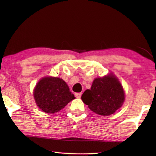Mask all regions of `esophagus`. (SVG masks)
Returning <instances> with one entry per match:
<instances>
[{
	"label": "esophagus",
	"mask_w": 156,
	"mask_h": 156,
	"mask_svg": "<svg viewBox=\"0 0 156 156\" xmlns=\"http://www.w3.org/2000/svg\"><path fill=\"white\" fill-rule=\"evenodd\" d=\"M75 96H76V98H80L81 96H82V94H81V93H76V94H75Z\"/></svg>",
	"instance_id": "34e87169"
}]
</instances>
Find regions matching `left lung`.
Listing matches in <instances>:
<instances>
[{
  "mask_svg": "<svg viewBox=\"0 0 156 156\" xmlns=\"http://www.w3.org/2000/svg\"><path fill=\"white\" fill-rule=\"evenodd\" d=\"M81 98L92 112L100 115H109L122 106L125 93L118 79L109 75L95 79L91 89H87Z\"/></svg>",
  "mask_w": 156,
  "mask_h": 156,
  "instance_id": "1",
  "label": "left lung"
}]
</instances>
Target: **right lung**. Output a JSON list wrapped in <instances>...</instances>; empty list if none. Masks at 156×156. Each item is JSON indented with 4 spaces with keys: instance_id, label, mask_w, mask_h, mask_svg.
Segmentation results:
<instances>
[{
    "instance_id": "right-lung-1",
    "label": "right lung",
    "mask_w": 156,
    "mask_h": 156,
    "mask_svg": "<svg viewBox=\"0 0 156 156\" xmlns=\"http://www.w3.org/2000/svg\"><path fill=\"white\" fill-rule=\"evenodd\" d=\"M34 95L38 107L48 113L59 112L75 99L67 83L62 79L54 77L41 79L34 89Z\"/></svg>"
}]
</instances>
